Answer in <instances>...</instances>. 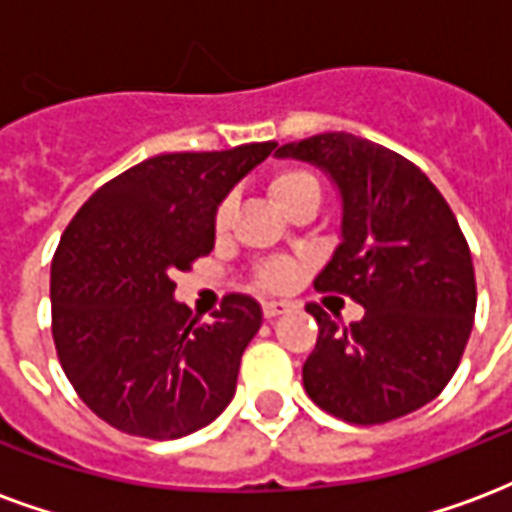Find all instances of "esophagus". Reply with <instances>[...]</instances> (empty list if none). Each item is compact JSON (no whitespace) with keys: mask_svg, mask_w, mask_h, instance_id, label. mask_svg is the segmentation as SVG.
I'll use <instances>...</instances> for the list:
<instances>
[{"mask_svg":"<svg viewBox=\"0 0 512 512\" xmlns=\"http://www.w3.org/2000/svg\"><path fill=\"white\" fill-rule=\"evenodd\" d=\"M282 312H288V304H285V301H266V304H263V315H266V318H277Z\"/></svg>","mask_w":512,"mask_h":512,"instance_id":"obj_1","label":"esophagus"}]
</instances>
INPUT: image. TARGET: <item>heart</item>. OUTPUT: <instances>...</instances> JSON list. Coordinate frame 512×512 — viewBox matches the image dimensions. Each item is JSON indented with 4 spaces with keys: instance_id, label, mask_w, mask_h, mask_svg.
Instances as JSON below:
<instances>
[{
    "instance_id": "heart-1",
    "label": "heart",
    "mask_w": 512,
    "mask_h": 512,
    "mask_svg": "<svg viewBox=\"0 0 512 512\" xmlns=\"http://www.w3.org/2000/svg\"><path fill=\"white\" fill-rule=\"evenodd\" d=\"M266 189L271 200L277 202L282 211L293 208L296 202L304 197H318L321 200V178L304 164H285L277 167L266 180ZM235 219V197H222L216 211H213V230L216 235H224L233 227ZM299 279V268L290 260L274 257V260H263L255 268V285L260 290H288L293 282Z\"/></svg>"
}]
</instances>
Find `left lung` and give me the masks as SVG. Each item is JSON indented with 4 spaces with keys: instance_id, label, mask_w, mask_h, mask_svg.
<instances>
[{
    "instance_id": "1",
    "label": "left lung",
    "mask_w": 512,
    "mask_h": 512,
    "mask_svg": "<svg viewBox=\"0 0 512 512\" xmlns=\"http://www.w3.org/2000/svg\"><path fill=\"white\" fill-rule=\"evenodd\" d=\"M323 167L343 194V244L315 279L365 318L340 326L318 304V343L304 362L307 395L354 425L417 411L450 384L469 343L477 285L469 244L430 178L395 150L329 131L282 145Z\"/></svg>"
}]
</instances>
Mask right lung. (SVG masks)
Instances as JSON below:
<instances>
[{
	"label": "right lung",
	"mask_w": 512,
	"mask_h": 512,
	"mask_svg": "<svg viewBox=\"0 0 512 512\" xmlns=\"http://www.w3.org/2000/svg\"><path fill=\"white\" fill-rule=\"evenodd\" d=\"M277 142L164 153L90 194L51 260V334L84 406L142 439H180L222 414L263 310L230 293L200 323L175 271L211 255L213 211Z\"/></svg>",
	"instance_id": "1"
}]
</instances>
